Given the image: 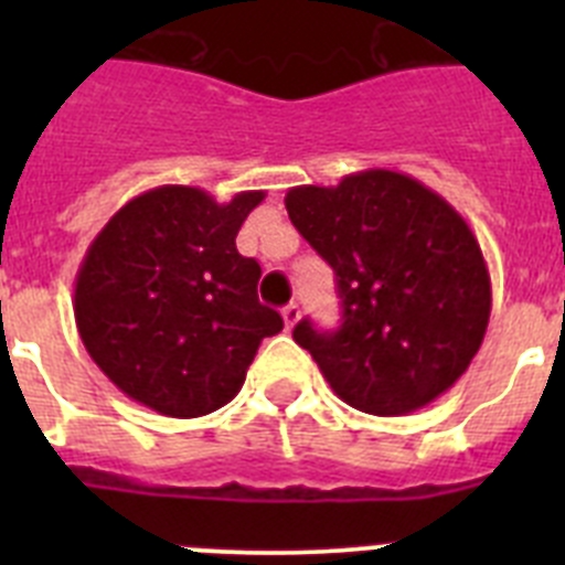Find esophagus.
Wrapping results in <instances>:
<instances>
[{
    "label": "esophagus",
    "instance_id": "obj_1",
    "mask_svg": "<svg viewBox=\"0 0 565 565\" xmlns=\"http://www.w3.org/2000/svg\"><path fill=\"white\" fill-rule=\"evenodd\" d=\"M282 322H286L288 331H291V328L297 326V322H299V306H297V302H291V306L282 308Z\"/></svg>",
    "mask_w": 565,
    "mask_h": 565
}]
</instances>
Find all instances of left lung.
I'll return each instance as SVG.
<instances>
[{
  "mask_svg": "<svg viewBox=\"0 0 565 565\" xmlns=\"http://www.w3.org/2000/svg\"><path fill=\"white\" fill-rule=\"evenodd\" d=\"M286 209L337 274L342 326L294 328L333 393L371 416H407L450 391L492 311L487 263L461 214L393 169L294 186Z\"/></svg>",
  "mask_w": 565,
  "mask_h": 565,
  "instance_id": "left-lung-1",
  "label": "left lung"
}]
</instances>
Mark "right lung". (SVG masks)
Returning <instances> with one entry per match:
<instances>
[{
    "label": "right lung",
    "mask_w": 565,
    "mask_h": 565,
    "mask_svg": "<svg viewBox=\"0 0 565 565\" xmlns=\"http://www.w3.org/2000/svg\"><path fill=\"white\" fill-rule=\"evenodd\" d=\"M266 192L217 203L158 186L124 203L76 274V326L104 376L132 402L198 418L232 402L282 317L257 299V259L234 246Z\"/></svg>",
    "instance_id": "add662e5"
}]
</instances>
